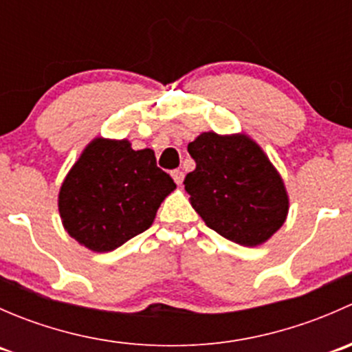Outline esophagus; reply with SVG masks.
<instances>
[{
  "label": "esophagus",
  "mask_w": 352,
  "mask_h": 352,
  "mask_svg": "<svg viewBox=\"0 0 352 352\" xmlns=\"http://www.w3.org/2000/svg\"><path fill=\"white\" fill-rule=\"evenodd\" d=\"M172 177H173V180H175L177 186H180V184L184 182V172H182V170H173Z\"/></svg>",
  "instance_id": "34e87169"
}]
</instances>
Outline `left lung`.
Instances as JSON below:
<instances>
[{
	"mask_svg": "<svg viewBox=\"0 0 352 352\" xmlns=\"http://www.w3.org/2000/svg\"><path fill=\"white\" fill-rule=\"evenodd\" d=\"M187 151L196 170L184 186L209 228L243 247H257L281 228L289 208L285 182L255 141L202 133Z\"/></svg>",
	"mask_w": 352,
	"mask_h": 352,
	"instance_id": "1",
	"label": "left lung"
}]
</instances>
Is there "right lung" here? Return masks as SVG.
Returning a JSON list of instances; mask_svg holds the SVG:
<instances>
[{"mask_svg":"<svg viewBox=\"0 0 352 352\" xmlns=\"http://www.w3.org/2000/svg\"><path fill=\"white\" fill-rule=\"evenodd\" d=\"M156 166L155 151H134L127 140L97 138L83 150L59 190L66 232L94 252H110L148 230L175 189Z\"/></svg>","mask_w":352,"mask_h":352,"instance_id":"obj_1","label":"right lung"}]
</instances>
